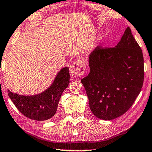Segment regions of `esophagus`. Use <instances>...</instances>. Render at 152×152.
<instances>
[{"label": "esophagus", "instance_id": "obj_1", "mask_svg": "<svg viewBox=\"0 0 152 152\" xmlns=\"http://www.w3.org/2000/svg\"><path fill=\"white\" fill-rule=\"evenodd\" d=\"M85 62L83 60H77L70 66V72L72 77H82L85 72Z\"/></svg>", "mask_w": 152, "mask_h": 152}]
</instances>
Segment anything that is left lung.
Returning a JSON list of instances; mask_svg holds the SVG:
<instances>
[{
  "label": "left lung",
  "mask_w": 152,
  "mask_h": 152,
  "mask_svg": "<svg viewBox=\"0 0 152 152\" xmlns=\"http://www.w3.org/2000/svg\"><path fill=\"white\" fill-rule=\"evenodd\" d=\"M90 72L81 80L95 117L111 120L126 113L140 93L144 59L128 27L114 48L97 46L88 57Z\"/></svg>",
  "instance_id": "8db88e82"
}]
</instances>
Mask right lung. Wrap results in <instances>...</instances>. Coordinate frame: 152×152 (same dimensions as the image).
I'll list each match as a JSON object with an SVG mask.
<instances>
[{
  "instance_id": "obj_1",
  "label": "right lung",
  "mask_w": 152,
  "mask_h": 152,
  "mask_svg": "<svg viewBox=\"0 0 152 152\" xmlns=\"http://www.w3.org/2000/svg\"><path fill=\"white\" fill-rule=\"evenodd\" d=\"M70 82L69 68H61L48 88L39 94L25 96L8 90V95L18 111L30 119L43 121L56 113L64 91Z\"/></svg>"
}]
</instances>
